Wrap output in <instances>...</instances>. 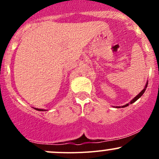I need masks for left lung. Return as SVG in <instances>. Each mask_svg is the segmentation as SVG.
<instances>
[{
    "mask_svg": "<svg viewBox=\"0 0 159 159\" xmlns=\"http://www.w3.org/2000/svg\"><path fill=\"white\" fill-rule=\"evenodd\" d=\"M147 86H148V81H147V83H146V84H145V88H144V89L142 90V91H141V92L139 93V94H138L137 96H135V97H134V98H133L132 100H131V102H130L129 104H126V105H123V106H121V108H125V107L129 106V105H130V104H132V103H134V102H135L136 101H137L138 99L139 98H140V97H142V94H144V92H145V90H146V89H147ZM117 108H120V107H117Z\"/></svg>",
    "mask_w": 159,
    "mask_h": 159,
    "instance_id": "8db88e82",
    "label": "left lung"
}]
</instances>
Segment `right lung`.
Returning a JSON list of instances; mask_svg holds the SVG:
<instances>
[{
    "label": "right lung",
    "instance_id": "right-lung-1",
    "mask_svg": "<svg viewBox=\"0 0 159 159\" xmlns=\"http://www.w3.org/2000/svg\"><path fill=\"white\" fill-rule=\"evenodd\" d=\"M34 109H36L37 111H45L44 109H39V108H34Z\"/></svg>",
    "mask_w": 159,
    "mask_h": 159
}]
</instances>
